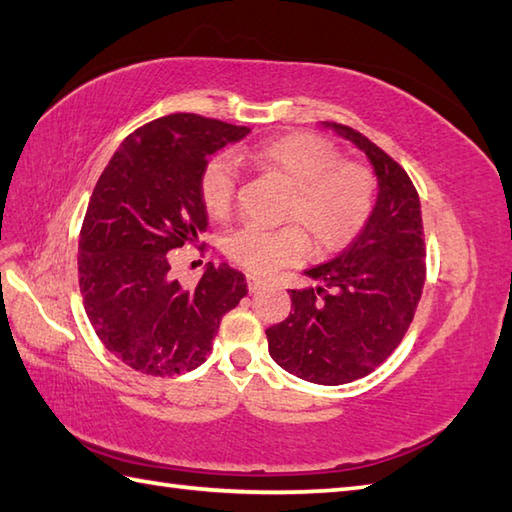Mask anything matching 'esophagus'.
Segmentation results:
<instances>
[{"label":"esophagus","instance_id":"34e87169","mask_svg":"<svg viewBox=\"0 0 512 512\" xmlns=\"http://www.w3.org/2000/svg\"><path fill=\"white\" fill-rule=\"evenodd\" d=\"M246 279H248V290H250V292H257V290H262V288L266 286V281L255 277V275H248Z\"/></svg>","mask_w":512,"mask_h":512}]
</instances>
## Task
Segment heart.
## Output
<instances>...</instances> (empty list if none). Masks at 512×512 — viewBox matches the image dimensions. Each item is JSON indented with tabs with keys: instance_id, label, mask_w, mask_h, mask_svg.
Wrapping results in <instances>:
<instances>
[{
	"instance_id": "b5f03b06",
	"label": "heart",
	"mask_w": 512,
	"mask_h": 512,
	"mask_svg": "<svg viewBox=\"0 0 512 512\" xmlns=\"http://www.w3.org/2000/svg\"><path fill=\"white\" fill-rule=\"evenodd\" d=\"M257 171L275 176L290 187L281 228L246 224L226 237L224 250L235 264L255 275L297 262L308 240L317 253H334L363 231L376 200V176L363 162L343 160L330 138L295 132L264 140L242 154ZM239 184L235 160L217 154L200 176L204 209L217 220L233 213Z\"/></svg>"
}]
</instances>
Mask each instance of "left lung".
<instances>
[{"label": "left lung", "instance_id": "1", "mask_svg": "<svg viewBox=\"0 0 512 512\" xmlns=\"http://www.w3.org/2000/svg\"><path fill=\"white\" fill-rule=\"evenodd\" d=\"M365 151L378 200L361 235L332 262L306 270L317 288L290 290L288 319L266 330L275 363L317 385L372 374L400 345L427 279L420 198L407 171L356 129L328 123Z\"/></svg>", "mask_w": 512, "mask_h": 512}]
</instances>
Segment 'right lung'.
<instances>
[{
  "mask_svg": "<svg viewBox=\"0 0 512 512\" xmlns=\"http://www.w3.org/2000/svg\"><path fill=\"white\" fill-rule=\"evenodd\" d=\"M248 132L198 114L162 116L129 134L96 182L79 237L83 306L101 343L140 374L202 365L222 317L246 297L231 266H209L184 288L171 262L209 226L200 198L209 156Z\"/></svg>",
  "mask_w": 512,
  "mask_h": 512,
  "instance_id": "obj_1",
  "label": "right lung"
}]
</instances>
